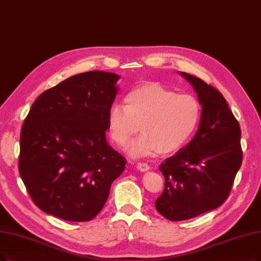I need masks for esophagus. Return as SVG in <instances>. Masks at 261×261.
I'll list each match as a JSON object with an SVG mask.
<instances>
[{"label": "esophagus", "mask_w": 261, "mask_h": 261, "mask_svg": "<svg viewBox=\"0 0 261 261\" xmlns=\"http://www.w3.org/2000/svg\"><path fill=\"white\" fill-rule=\"evenodd\" d=\"M137 168H138V170H140L141 172H144V171H148L149 169H150V166L147 164V163H138L137 164Z\"/></svg>", "instance_id": "esophagus-1"}]
</instances>
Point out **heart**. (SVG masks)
<instances>
[{
  "label": "heart",
  "instance_id": "obj_1",
  "mask_svg": "<svg viewBox=\"0 0 261 261\" xmlns=\"http://www.w3.org/2000/svg\"><path fill=\"white\" fill-rule=\"evenodd\" d=\"M124 102L125 106L114 103L109 108L107 128L112 141L120 147L139 128L143 132L128 144L133 156H149L159 151L175 153L192 139L201 120L202 108L197 97L176 94L156 82L133 89Z\"/></svg>",
  "mask_w": 261,
  "mask_h": 261
}]
</instances>
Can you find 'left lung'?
Instances as JSON below:
<instances>
[{
  "label": "left lung",
  "instance_id": "left-lung-1",
  "mask_svg": "<svg viewBox=\"0 0 261 261\" xmlns=\"http://www.w3.org/2000/svg\"><path fill=\"white\" fill-rule=\"evenodd\" d=\"M181 75L202 106L194 138L160 166L165 189L155 207L167 220H190L221 206L242 164L241 128L222 93L200 78Z\"/></svg>",
  "mask_w": 261,
  "mask_h": 261
}]
</instances>
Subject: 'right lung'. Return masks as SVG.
Returning a JSON list of instances; mask_svg holds the SVG:
<instances>
[{
    "mask_svg": "<svg viewBox=\"0 0 261 261\" xmlns=\"http://www.w3.org/2000/svg\"><path fill=\"white\" fill-rule=\"evenodd\" d=\"M120 77L87 71L36 98L20 134L19 173L41 211L88 222L105 205L126 160L106 141Z\"/></svg>",
    "mask_w": 261,
    "mask_h": 261,
    "instance_id": "add662e5",
    "label": "right lung"
}]
</instances>
